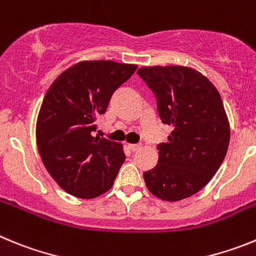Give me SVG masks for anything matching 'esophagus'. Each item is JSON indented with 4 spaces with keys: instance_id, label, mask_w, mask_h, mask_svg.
Listing matches in <instances>:
<instances>
[{
    "instance_id": "obj_1",
    "label": "esophagus",
    "mask_w": 256,
    "mask_h": 256,
    "mask_svg": "<svg viewBox=\"0 0 256 256\" xmlns=\"http://www.w3.org/2000/svg\"><path fill=\"white\" fill-rule=\"evenodd\" d=\"M128 148H130V150H132L133 152H134V151H138L140 148H141V144H128Z\"/></svg>"
}]
</instances>
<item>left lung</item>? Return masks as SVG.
Here are the masks:
<instances>
[{
  "label": "left lung",
  "instance_id": "1",
  "mask_svg": "<svg viewBox=\"0 0 256 256\" xmlns=\"http://www.w3.org/2000/svg\"><path fill=\"white\" fill-rule=\"evenodd\" d=\"M137 74L155 94L162 123L173 126L158 146V165L144 173L146 187L164 201L190 198L206 186L227 154L230 130L220 94L188 66H142Z\"/></svg>",
  "mask_w": 256,
  "mask_h": 256
}]
</instances>
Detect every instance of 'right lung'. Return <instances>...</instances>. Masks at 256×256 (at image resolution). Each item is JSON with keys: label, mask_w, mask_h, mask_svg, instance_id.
Instances as JSON below:
<instances>
[{"label": "right lung", "mask_w": 256, "mask_h": 256, "mask_svg": "<svg viewBox=\"0 0 256 256\" xmlns=\"http://www.w3.org/2000/svg\"><path fill=\"white\" fill-rule=\"evenodd\" d=\"M137 69L112 60L79 61L50 86L36 126L38 152L61 188L94 198L112 188L126 160L123 144L94 136L112 94Z\"/></svg>", "instance_id": "right-lung-1"}]
</instances>
